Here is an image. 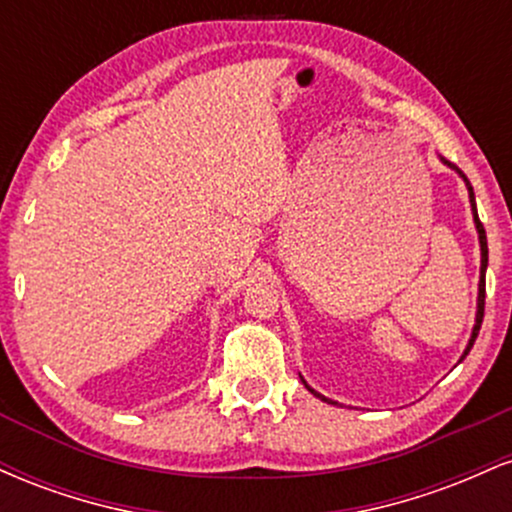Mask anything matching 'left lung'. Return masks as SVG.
<instances>
[{
    "label": "left lung",
    "instance_id": "8db88e82",
    "mask_svg": "<svg viewBox=\"0 0 512 512\" xmlns=\"http://www.w3.org/2000/svg\"><path fill=\"white\" fill-rule=\"evenodd\" d=\"M440 161L445 163V166H450L452 170H457L455 166H452L450 161H445V158H440ZM457 173H460V178L467 182V190H469V204H472V211H474V226H477V233H479V245H481V276H479V298H477V320H474V330H472V339H469V344H467V349H464V354H462V358L469 354V349H472L474 346V339H477V334H479V330H481V320H484V298H486V264H489V245H486V231H484V226H481V221H479V214H477V202H474V190H472V185H469V180L464 178V173L462 170H457ZM460 358V361H462ZM303 385L308 387L310 392H313V395L317 397V399H322V402H330V404H337V402H332V399H327V397H322L320 392H315L313 387H310L308 383H305L303 380Z\"/></svg>",
    "mask_w": 512,
    "mask_h": 512
}]
</instances>
